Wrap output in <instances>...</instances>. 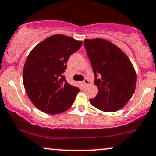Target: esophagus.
Returning a JSON list of instances; mask_svg holds the SVG:
<instances>
[{"label":"esophagus","instance_id":"34e87169","mask_svg":"<svg viewBox=\"0 0 156 156\" xmlns=\"http://www.w3.org/2000/svg\"><path fill=\"white\" fill-rule=\"evenodd\" d=\"M83 86H84L85 87L88 86V85H90V81H89V80L84 79V81H83Z\"/></svg>","mask_w":156,"mask_h":156}]
</instances>
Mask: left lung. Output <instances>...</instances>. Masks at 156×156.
<instances>
[{
    "label": "left lung",
    "mask_w": 156,
    "mask_h": 156,
    "mask_svg": "<svg viewBox=\"0 0 156 156\" xmlns=\"http://www.w3.org/2000/svg\"><path fill=\"white\" fill-rule=\"evenodd\" d=\"M98 92L90 103L107 112L124 108L134 94L137 76L130 60L112 42L103 38L85 39Z\"/></svg>",
    "instance_id": "left-lung-1"
}]
</instances>
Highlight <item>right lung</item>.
<instances>
[{
    "label": "right lung",
    "mask_w": 156,
    "mask_h": 156,
    "mask_svg": "<svg viewBox=\"0 0 156 156\" xmlns=\"http://www.w3.org/2000/svg\"><path fill=\"white\" fill-rule=\"evenodd\" d=\"M83 44L57 34L48 37L32 49L23 66V82L29 98L45 113L60 114L68 110L80 91L65 79L66 63Z\"/></svg>",
    "instance_id": "1"
}]
</instances>
